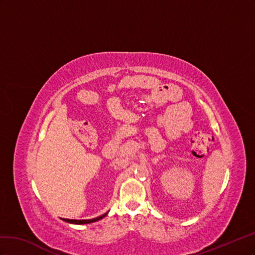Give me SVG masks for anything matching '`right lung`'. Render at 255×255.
Here are the masks:
<instances>
[{
  "instance_id": "add662e5",
  "label": "right lung",
  "mask_w": 255,
  "mask_h": 255,
  "mask_svg": "<svg viewBox=\"0 0 255 255\" xmlns=\"http://www.w3.org/2000/svg\"><path fill=\"white\" fill-rule=\"evenodd\" d=\"M107 214H104L103 216L94 218V219H90V220H74V219H63V220L68 222V223H74V224H87V223H93V222H96L100 219H103V218H105L107 216Z\"/></svg>"
}]
</instances>
